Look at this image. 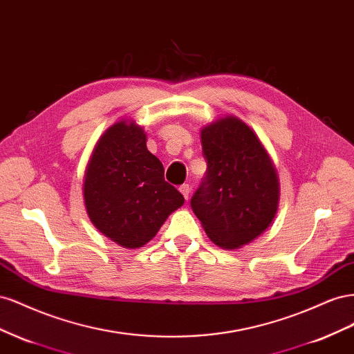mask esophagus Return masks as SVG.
I'll return each mask as SVG.
<instances>
[{
	"label": "esophagus",
	"instance_id": "esophagus-1",
	"mask_svg": "<svg viewBox=\"0 0 354 354\" xmlns=\"http://www.w3.org/2000/svg\"><path fill=\"white\" fill-rule=\"evenodd\" d=\"M179 191H180V193H183L184 198H185V200H188V197H189V191H191V187H189L188 184H183V185L179 187Z\"/></svg>",
	"mask_w": 354,
	"mask_h": 354
}]
</instances>
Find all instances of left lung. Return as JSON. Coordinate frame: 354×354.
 Wrapping results in <instances>:
<instances>
[{
	"mask_svg": "<svg viewBox=\"0 0 354 354\" xmlns=\"http://www.w3.org/2000/svg\"><path fill=\"white\" fill-rule=\"evenodd\" d=\"M201 149L207 167L191 209L218 246L248 245L264 233L277 210L279 183L270 157L236 117L201 130Z\"/></svg>",
	"mask_w": 354,
	"mask_h": 354,
	"instance_id": "1",
	"label": "left lung"
}]
</instances>
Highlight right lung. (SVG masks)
I'll list each match as a JSON object with an SVG mask.
<instances>
[{"label": "right lung", "instance_id": "add662e5", "mask_svg": "<svg viewBox=\"0 0 354 354\" xmlns=\"http://www.w3.org/2000/svg\"><path fill=\"white\" fill-rule=\"evenodd\" d=\"M84 201L100 233L136 249L157 234L184 197L165 180V167L147 149L144 130L120 121L99 139L88 161Z\"/></svg>", "mask_w": 354, "mask_h": 354}]
</instances>
